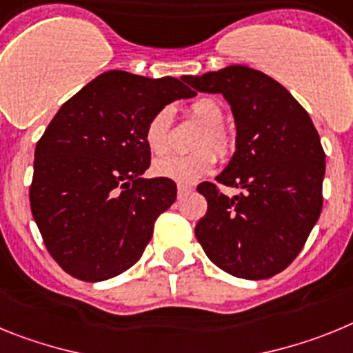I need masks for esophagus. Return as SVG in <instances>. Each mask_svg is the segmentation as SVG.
I'll use <instances>...</instances> for the list:
<instances>
[{"label": "esophagus", "instance_id": "34e87169", "mask_svg": "<svg viewBox=\"0 0 353 353\" xmlns=\"http://www.w3.org/2000/svg\"><path fill=\"white\" fill-rule=\"evenodd\" d=\"M190 192H192V188H190V186H183V185H179L177 186V197H185L186 194H190Z\"/></svg>", "mask_w": 353, "mask_h": 353}]
</instances>
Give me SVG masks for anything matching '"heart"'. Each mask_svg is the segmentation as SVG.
Returning a JSON list of instances; mask_svg holds the SVG:
<instances>
[{
    "label": "heart",
    "instance_id": "obj_1",
    "mask_svg": "<svg viewBox=\"0 0 353 353\" xmlns=\"http://www.w3.org/2000/svg\"><path fill=\"white\" fill-rule=\"evenodd\" d=\"M188 115L204 125L195 142V149H201V151L188 156H165L152 163V172L156 176L179 183V185H192L201 177L208 176L216 163L212 152L214 150L220 156H225L232 147L231 134L222 125L223 110L219 101L211 97H199L188 106ZM170 121L172 119L167 108L156 112L147 121L143 140L152 154L159 156L167 152L168 143H170ZM206 146H211L214 150L210 152L205 149Z\"/></svg>",
    "mask_w": 353,
    "mask_h": 353
}]
</instances>
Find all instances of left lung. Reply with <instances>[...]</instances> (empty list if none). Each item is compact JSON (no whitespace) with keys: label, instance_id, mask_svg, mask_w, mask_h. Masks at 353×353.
Segmentation results:
<instances>
[{"label":"left lung","instance_id":"1","mask_svg":"<svg viewBox=\"0 0 353 353\" xmlns=\"http://www.w3.org/2000/svg\"><path fill=\"white\" fill-rule=\"evenodd\" d=\"M199 92L222 94L236 125V151L216 181L243 190L208 201L195 236L206 256L234 277H274L304 247L321 213L325 152L309 113L283 85L247 65L183 76Z\"/></svg>","mask_w":353,"mask_h":353}]
</instances>
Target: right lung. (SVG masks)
Here are the masks:
<instances>
[{
    "label": "right lung",
    "mask_w": 353,
    "mask_h": 353,
    "mask_svg": "<svg viewBox=\"0 0 353 353\" xmlns=\"http://www.w3.org/2000/svg\"><path fill=\"white\" fill-rule=\"evenodd\" d=\"M183 78L108 70L58 110L35 147L30 206L54 261L99 283L139 261L174 181L143 177L151 151L143 131L156 112L197 96Z\"/></svg>",
    "instance_id": "1"
}]
</instances>
